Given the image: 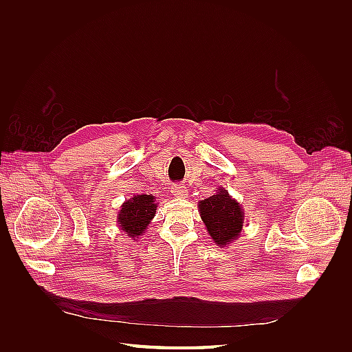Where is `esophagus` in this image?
<instances>
[{
    "label": "esophagus",
    "instance_id": "esophagus-1",
    "mask_svg": "<svg viewBox=\"0 0 352 352\" xmlns=\"http://www.w3.org/2000/svg\"><path fill=\"white\" fill-rule=\"evenodd\" d=\"M170 192H172L177 198H185L188 195L186 188L182 185H173L172 188H170Z\"/></svg>",
    "mask_w": 352,
    "mask_h": 352
}]
</instances>
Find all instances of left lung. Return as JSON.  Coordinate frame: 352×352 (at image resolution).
Here are the masks:
<instances>
[{
	"label": "left lung",
	"instance_id": "obj_1",
	"mask_svg": "<svg viewBox=\"0 0 352 352\" xmlns=\"http://www.w3.org/2000/svg\"><path fill=\"white\" fill-rule=\"evenodd\" d=\"M199 212L210 236L220 247H225L239 236L243 212L241 206L229 197L225 189H219L216 195L202 199L199 202Z\"/></svg>",
	"mask_w": 352,
	"mask_h": 352
}]
</instances>
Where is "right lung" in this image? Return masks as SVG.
<instances>
[{
  "mask_svg": "<svg viewBox=\"0 0 352 352\" xmlns=\"http://www.w3.org/2000/svg\"><path fill=\"white\" fill-rule=\"evenodd\" d=\"M154 199L153 195H135L123 204L119 214V226L129 233L131 238L142 235L150 225L157 208Z\"/></svg>",
  "mask_w": 352,
  "mask_h": 352,
  "instance_id": "1",
  "label": "right lung"
}]
</instances>
